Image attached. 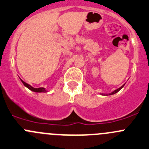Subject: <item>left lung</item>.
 Instances as JSON below:
<instances>
[{
  "instance_id": "obj_1",
  "label": "left lung",
  "mask_w": 149,
  "mask_h": 149,
  "mask_svg": "<svg viewBox=\"0 0 149 149\" xmlns=\"http://www.w3.org/2000/svg\"><path fill=\"white\" fill-rule=\"evenodd\" d=\"M124 86H125V84H124L123 86H121V87H119V89H116V90H114V91H113V92H111V93H110V95H113V94H115V93H116V92H119V90H120L121 89H122V87H123Z\"/></svg>"
}]
</instances>
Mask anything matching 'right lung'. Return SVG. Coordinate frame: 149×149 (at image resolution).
<instances>
[{
	"instance_id": "obj_1",
	"label": "right lung",
	"mask_w": 149,
	"mask_h": 149,
	"mask_svg": "<svg viewBox=\"0 0 149 149\" xmlns=\"http://www.w3.org/2000/svg\"><path fill=\"white\" fill-rule=\"evenodd\" d=\"M21 81H22V82L23 84H24V86H27V87L28 88V89H30V90L33 91V92H47V91L45 90V89H44V88H42V87L33 88V86H30V85H29L28 84H27V83H25V82H24V81H23L22 80H21Z\"/></svg>"
}]
</instances>
